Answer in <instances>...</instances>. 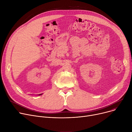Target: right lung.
<instances>
[{
  "label": "right lung",
  "instance_id": "add662e5",
  "mask_svg": "<svg viewBox=\"0 0 132 132\" xmlns=\"http://www.w3.org/2000/svg\"><path fill=\"white\" fill-rule=\"evenodd\" d=\"M40 95H42V94H40Z\"/></svg>",
  "mask_w": 132,
  "mask_h": 132
}]
</instances>
